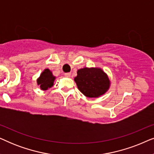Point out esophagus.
Returning a JSON list of instances; mask_svg holds the SVG:
<instances>
[{"mask_svg":"<svg viewBox=\"0 0 154 154\" xmlns=\"http://www.w3.org/2000/svg\"><path fill=\"white\" fill-rule=\"evenodd\" d=\"M64 75L66 77H70L71 76V73H64Z\"/></svg>","mask_w":154,"mask_h":154,"instance_id":"obj_1","label":"esophagus"}]
</instances>
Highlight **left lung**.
I'll return each mask as SVG.
<instances>
[{
  "instance_id": "1",
  "label": "left lung",
  "mask_w": 154,
  "mask_h": 154,
  "mask_svg": "<svg viewBox=\"0 0 154 154\" xmlns=\"http://www.w3.org/2000/svg\"><path fill=\"white\" fill-rule=\"evenodd\" d=\"M74 81L79 90L88 97H98L109 88L110 81L101 69L83 68L77 71Z\"/></svg>"
}]
</instances>
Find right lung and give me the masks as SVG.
<instances>
[{
	"label": "right lung",
	"mask_w": 154,
	"mask_h": 154,
	"mask_svg": "<svg viewBox=\"0 0 154 154\" xmlns=\"http://www.w3.org/2000/svg\"><path fill=\"white\" fill-rule=\"evenodd\" d=\"M54 79L55 77L53 76L51 71L48 69H46L38 79L37 83L41 90H46L53 86Z\"/></svg>",
	"instance_id": "obj_1"
}]
</instances>
